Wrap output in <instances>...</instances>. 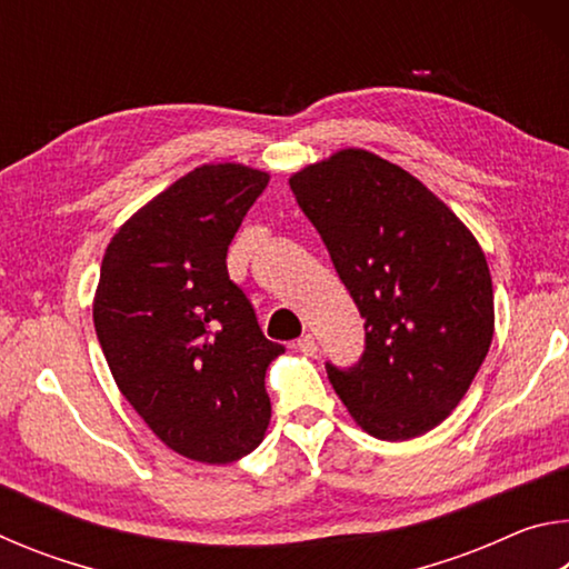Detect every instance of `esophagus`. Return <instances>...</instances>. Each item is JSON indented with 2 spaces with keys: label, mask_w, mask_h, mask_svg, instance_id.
<instances>
[{
  "label": "esophagus",
  "mask_w": 569,
  "mask_h": 569,
  "mask_svg": "<svg viewBox=\"0 0 569 569\" xmlns=\"http://www.w3.org/2000/svg\"><path fill=\"white\" fill-rule=\"evenodd\" d=\"M296 349L301 351V353H306V356H313L316 353V339L311 333H306V336H301V339L296 341Z\"/></svg>",
  "instance_id": "34e87169"
}]
</instances>
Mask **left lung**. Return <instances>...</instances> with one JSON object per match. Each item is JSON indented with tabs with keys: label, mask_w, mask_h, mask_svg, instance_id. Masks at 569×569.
Segmentation results:
<instances>
[{
	"label": "left lung",
	"mask_w": 569,
	"mask_h": 569,
	"mask_svg": "<svg viewBox=\"0 0 569 569\" xmlns=\"http://www.w3.org/2000/svg\"><path fill=\"white\" fill-rule=\"evenodd\" d=\"M366 319L359 366L329 381L366 435H427L465 399L495 336L485 250L419 178L343 148L288 178Z\"/></svg>",
	"instance_id": "8db88e82"
}]
</instances>
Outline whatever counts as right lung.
<instances>
[{
	"instance_id": "1",
	"label": "right lung",
	"mask_w": 569,
	"mask_h": 569,
	"mask_svg": "<svg viewBox=\"0 0 569 569\" xmlns=\"http://www.w3.org/2000/svg\"><path fill=\"white\" fill-rule=\"evenodd\" d=\"M266 170L206 162L114 230L92 321L112 379L162 445L228 465L271 423L266 371L283 353L228 278V246Z\"/></svg>"
}]
</instances>
